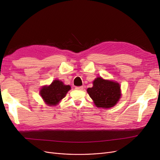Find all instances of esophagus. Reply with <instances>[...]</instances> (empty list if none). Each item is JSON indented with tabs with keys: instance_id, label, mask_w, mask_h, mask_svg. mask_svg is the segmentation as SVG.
Segmentation results:
<instances>
[{
	"instance_id": "1",
	"label": "esophagus",
	"mask_w": 160,
	"mask_h": 160,
	"mask_svg": "<svg viewBox=\"0 0 160 160\" xmlns=\"http://www.w3.org/2000/svg\"><path fill=\"white\" fill-rule=\"evenodd\" d=\"M75 89H77V90H80V91H81V90H83V86H80V87H76V88H75Z\"/></svg>"
}]
</instances>
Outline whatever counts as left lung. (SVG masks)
<instances>
[{
  "mask_svg": "<svg viewBox=\"0 0 160 160\" xmlns=\"http://www.w3.org/2000/svg\"><path fill=\"white\" fill-rule=\"evenodd\" d=\"M93 87L87 89L96 107L108 109L113 107L121 98V86L115 81L98 77Z\"/></svg>",
  "mask_w": 160,
  "mask_h": 160,
  "instance_id": "obj_1",
  "label": "left lung"
}]
</instances>
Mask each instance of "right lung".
I'll use <instances>...</instances> for the list:
<instances>
[{"label":"right lung","mask_w":160,"mask_h":160,"mask_svg":"<svg viewBox=\"0 0 160 160\" xmlns=\"http://www.w3.org/2000/svg\"><path fill=\"white\" fill-rule=\"evenodd\" d=\"M70 89V85H66L61 81L55 79L51 85L43 86L40 90V95L48 105H57Z\"/></svg>","instance_id":"obj_1"}]
</instances>
